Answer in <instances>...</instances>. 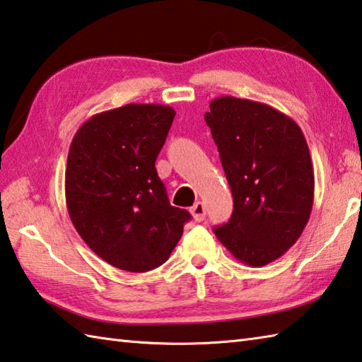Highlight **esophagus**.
Segmentation results:
<instances>
[{"label":"esophagus","instance_id":"obj_1","mask_svg":"<svg viewBox=\"0 0 362 362\" xmlns=\"http://www.w3.org/2000/svg\"><path fill=\"white\" fill-rule=\"evenodd\" d=\"M191 215H193V218H194V221H197V223H201L202 219L205 218V205H204V202H201V201H197L193 207H191Z\"/></svg>","mask_w":362,"mask_h":362}]
</instances>
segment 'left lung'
I'll return each instance as SVG.
<instances>
[{
	"label": "left lung",
	"mask_w": 362,
	"mask_h": 362,
	"mask_svg": "<svg viewBox=\"0 0 362 362\" xmlns=\"http://www.w3.org/2000/svg\"><path fill=\"white\" fill-rule=\"evenodd\" d=\"M205 122L218 146L233 197L215 235L237 260L264 267L296 243L314 204V168L292 117L246 98L218 97Z\"/></svg>",
	"instance_id": "left-lung-1"
}]
</instances>
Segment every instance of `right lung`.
Segmentation results:
<instances>
[{
	"instance_id": "add662e5",
	"label": "right lung",
	"mask_w": 362,
	"mask_h": 362,
	"mask_svg": "<svg viewBox=\"0 0 362 362\" xmlns=\"http://www.w3.org/2000/svg\"><path fill=\"white\" fill-rule=\"evenodd\" d=\"M174 116L166 105L129 103L88 119L70 144L69 216L84 243L119 270L165 264L191 218L169 204L155 168Z\"/></svg>"
}]
</instances>
